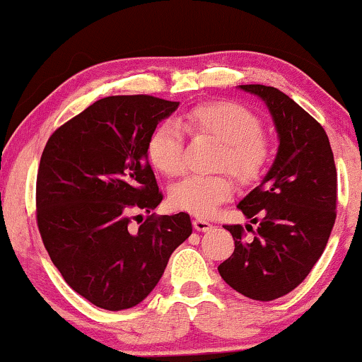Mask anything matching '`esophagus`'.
<instances>
[{
    "label": "esophagus",
    "instance_id": "34e87169",
    "mask_svg": "<svg viewBox=\"0 0 362 362\" xmlns=\"http://www.w3.org/2000/svg\"><path fill=\"white\" fill-rule=\"evenodd\" d=\"M194 228H195V230H202V233H206V230H211L212 229V224L209 223V221L202 219V217H195V219H194Z\"/></svg>",
    "mask_w": 362,
    "mask_h": 362
}]
</instances>
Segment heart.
Listing matches in <instances>:
<instances>
[{
	"label": "heart",
	"mask_w": 362,
	"mask_h": 362,
	"mask_svg": "<svg viewBox=\"0 0 362 362\" xmlns=\"http://www.w3.org/2000/svg\"><path fill=\"white\" fill-rule=\"evenodd\" d=\"M187 129L211 134L221 143L217 168H228L238 180L252 182L269 158L263 124L255 112L230 101L202 103L184 116ZM146 153L151 165L168 177L184 172V133L175 121H163L148 138ZM233 182L226 173L190 175L170 189L168 200L178 211L211 216L233 195Z\"/></svg>",
	"instance_id": "1"
}]
</instances>
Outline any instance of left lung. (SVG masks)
Listing matches in <instances>:
<instances>
[{"instance_id": "obj_1", "label": "left lung", "mask_w": 362, "mask_h": 362, "mask_svg": "<svg viewBox=\"0 0 362 362\" xmlns=\"http://www.w3.org/2000/svg\"><path fill=\"white\" fill-rule=\"evenodd\" d=\"M239 87L267 104L280 145L267 177L238 204L252 224L258 223L255 238L246 241L239 224L224 226L234 238V252L217 269L230 288L269 302L297 288L327 246L337 170L327 133L293 99L276 87Z\"/></svg>"}]
</instances>
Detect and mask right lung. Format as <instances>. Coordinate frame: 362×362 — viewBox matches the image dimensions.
<instances>
[{"mask_svg":"<svg viewBox=\"0 0 362 362\" xmlns=\"http://www.w3.org/2000/svg\"><path fill=\"white\" fill-rule=\"evenodd\" d=\"M177 107L146 94L110 95L55 129L43 148L37 175L43 246L67 285L104 310L143 302L192 234L187 212L150 214L163 195L148 163V138ZM139 211L148 214L145 221Z\"/></svg>","mask_w":362,"mask_h":362,"instance_id":"right-lung-1","label":"right lung"}]
</instances>
